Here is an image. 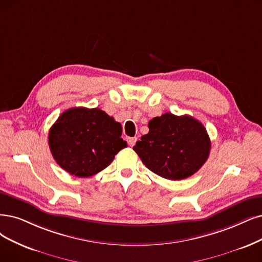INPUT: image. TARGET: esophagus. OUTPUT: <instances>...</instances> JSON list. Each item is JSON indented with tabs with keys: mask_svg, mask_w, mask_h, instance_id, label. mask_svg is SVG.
Listing matches in <instances>:
<instances>
[{
	"mask_svg": "<svg viewBox=\"0 0 262 262\" xmlns=\"http://www.w3.org/2000/svg\"><path fill=\"white\" fill-rule=\"evenodd\" d=\"M136 141H137V137H128L127 138V142H128V144H129L130 147L135 146V143H136Z\"/></svg>",
	"mask_w": 262,
	"mask_h": 262,
	"instance_id": "1",
	"label": "esophagus"
}]
</instances>
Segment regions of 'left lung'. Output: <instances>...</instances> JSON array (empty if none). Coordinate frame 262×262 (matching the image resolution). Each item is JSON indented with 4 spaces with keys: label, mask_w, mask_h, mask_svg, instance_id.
Here are the masks:
<instances>
[{
    "label": "left lung",
    "mask_w": 262,
    "mask_h": 262,
    "mask_svg": "<svg viewBox=\"0 0 262 262\" xmlns=\"http://www.w3.org/2000/svg\"><path fill=\"white\" fill-rule=\"evenodd\" d=\"M148 126L149 133L133 149L157 175L169 180L186 179L207 161L210 139L204 125L192 116L164 113Z\"/></svg>",
    "instance_id": "obj_1"
}]
</instances>
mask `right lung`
Here are the masks:
<instances>
[{
  "mask_svg": "<svg viewBox=\"0 0 262 262\" xmlns=\"http://www.w3.org/2000/svg\"><path fill=\"white\" fill-rule=\"evenodd\" d=\"M122 126L104 111L83 106L66 110L48 134L55 161L76 177H91L108 167L115 154L127 147Z\"/></svg>",
  "mask_w": 262,
  "mask_h": 262,
  "instance_id": "1",
  "label": "right lung"
}]
</instances>
